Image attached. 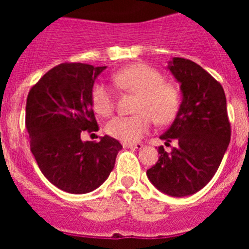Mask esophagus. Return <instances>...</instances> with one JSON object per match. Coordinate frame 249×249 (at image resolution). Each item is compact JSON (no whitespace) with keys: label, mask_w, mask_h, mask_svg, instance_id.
Segmentation results:
<instances>
[{"label":"esophagus","mask_w":249,"mask_h":249,"mask_svg":"<svg viewBox=\"0 0 249 249\" xmlns=\"http://www.w3.org/2000/svg\"><path fill=\"white\" fill-rule=\"evenodd\" d=\"M123 147H126V148L129 149H141L143 147V144L141 143V142H137V143H126L123 144Z\"/></svg>","instance_id":"esophagus-1"}]
</instances>
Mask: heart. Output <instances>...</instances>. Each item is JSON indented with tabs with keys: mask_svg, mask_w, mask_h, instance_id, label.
Returning <instances> with one entry per match:
<instances>
[{
	"mask_svg": "<svg viewBox=\"0 0 249 249\" xmlns=\"http://www.w3.org/2000/svg\"><path fill=\"white\" fill-rule=\"evenodd\" d=\"M113 83L122 91L137 94L136 114L112 118L106 132L122 142H136L151 129L152 118L158 124H167L178 112L179 92L173 83L163 81L158 70L143 63L128 66L113 74ZM92 107L107 117L114 111V96L102 82L94 83L91 91Z\"/></svg>",
	"mask_w": 249,
	"mask_h": 249,
	"instance_id": "b5f03b06",
	"label": "heart"
}]
</instances>
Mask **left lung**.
<instances>
[{
    "mask_svg": "<svg viewBox=\"0 0 249 249\" xmlns=\"http://www.w3.org/2000/svg\"><path fill=\"white\" fill-rule=\"evenodd\" d=\"M169 71L181 83L182 102L171 127L160 136L171 152L158 147L157 163L147 177L160 192L183 197L198 192L212 179L231 141V123L223 87L190 59L173 57Z\"/></svg>",
    "mask_w": 249,
    "mask_h": 249,
    "instance_id": "obj_1",
    "label": "left lung"
}]
</instances>
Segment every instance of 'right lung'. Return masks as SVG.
<instances>
[{"instance_id": "add662e5", "label": "right lung", "mask_w": 249, "mask_h": 249, "mask_svg": "<svg viewBox=\"0 0 249 249\" xmlns=\"http://www.w3.org/2000/svg\"><path fill=\"white\" fill-rule=\"evenodd\" d=\"M86 63L65 62L43 74L31 87L26 102V129L41 172L68 193H89L107 179L122 144L105 136L81 140L97 131L91 91L105 70Z\"/></svg>"}]
</instances>
